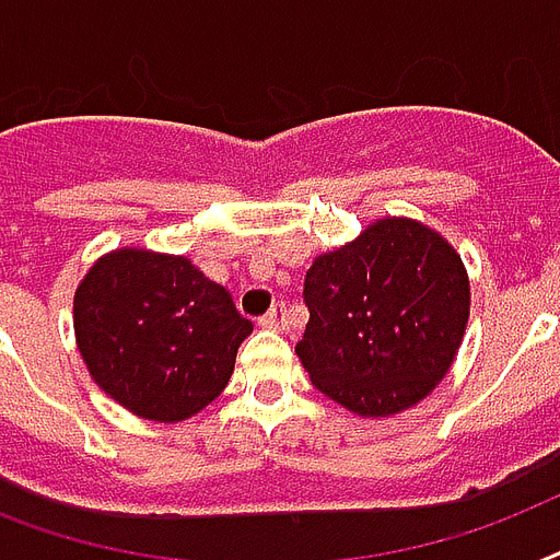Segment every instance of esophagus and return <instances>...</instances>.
Segmentation results:
<instances>
[{
  "label": "esophagus",
  "mask_w": 560,
  "mask_h": 560,
  "mask_svg": "<svg viewBox=\"0 0 560 560\" xmlns=\"http://www.w3.org/2000/svg\"><path fill=\"white\" fill-rule=\"evenodd\" d=\"M264 328H272V331H288L290 328V314H288V307H284V302H279V305H272L270 307V314L264 316L261 319Z\"/></svg>",
  "instance_id": "1"
}]
</instances>
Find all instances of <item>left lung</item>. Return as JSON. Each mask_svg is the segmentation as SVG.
<instances>
[{
    "label": "left lung",
    "instance_id": "left-lung-1",
    "mask_svg": "<svg viewBox=\"0 0 560 560\" xmlns=\"http://www.w3.org/2000/svg\"><path fill=\"white\" fill-rule=\"evenodd\" d=\"M311 319L296 354L311 383L363 418H386L435 389L470 314L465 264L439 232L383 218L319 255L305 276Z\"/></svg>",
    "mask_w": 560,
    "mask_h": 560
}]
</instances>
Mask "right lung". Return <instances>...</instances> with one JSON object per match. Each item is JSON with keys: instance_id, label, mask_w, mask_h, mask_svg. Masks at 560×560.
Here are the masks:
<instances>
[{"instance_id": "right-lung-1", "label": "right lung", "mask_w": 560, "mask_h": 560, "mask_svg": "<svg viewBox=\"0 0 560 560\" xmlns=\"http://www.w3.org/2000/svg\"><path fill=\"white\" fill-rule=\"evenodd\" d=\"M253 323L183 255L125 246L74 290V337L92 381L133 416L174 424L226 389Z\"/></svg>"}]
</instances>
